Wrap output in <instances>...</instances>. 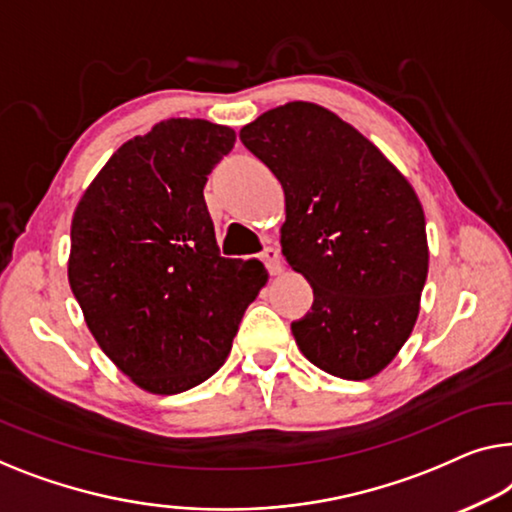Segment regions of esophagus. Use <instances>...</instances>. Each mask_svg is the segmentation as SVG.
<instances>
[{"instance_id": "34e87169", "label": "esophagus", "mask_w": 512, "mask_h": 512, "mask_svg": "<svg viewBox=\"0 0 512 512\" xmlns=\"http://www.w3.org/2000/svg\"><path fill=\"white\" fill-rule=\"evenodd\" d=\"M262 262L269 266L271 273H282V262H280V253L276 248H264L262 253Z\"/></svg>"}]
</instances>
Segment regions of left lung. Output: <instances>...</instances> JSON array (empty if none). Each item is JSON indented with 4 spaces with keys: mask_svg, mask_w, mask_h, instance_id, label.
<instances>
[{
    "mask_svg": "<svg viewBox=\"0 0 512 512\" xmlns=\"http://www.w3.org/2000/svg\"><path fill=\"white\" fill-rule=\"evenodd\" d=\"M239 137L285 190L282 255L315 294L312 310L292 324L296 345L333 377L379 375L414 329L427 278L425 213L414 188L322 105H280Z\"/></svg>",
    "mask_w": 512,
    "mask_h": 512,
    "instance_id": "8db88e82",
    "label": "left lung"
}]
</instances>
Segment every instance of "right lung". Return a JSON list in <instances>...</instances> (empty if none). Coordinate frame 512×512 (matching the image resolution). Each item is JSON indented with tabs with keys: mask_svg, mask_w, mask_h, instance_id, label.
Instances as JSON below:
<instances>
[{
	"mask_svg": "<svg viewBox=\"0 0 512 512\" xmlns=\"http://www.w3.org/2000/svg\"><path fill=\"white\" fill-rule=\"evenodd\" d=\"M234 140L207 119L160 121L114 151L73 213L75 299L98 347L149 393L207 381L266 285L262 262L220 257L204 202Z\"/></svg>",
	"mask_w": 512,
	"mask_h": 512,
	"instance_id": "add662e5",
	"label": "right lung"
}]
</instances>
